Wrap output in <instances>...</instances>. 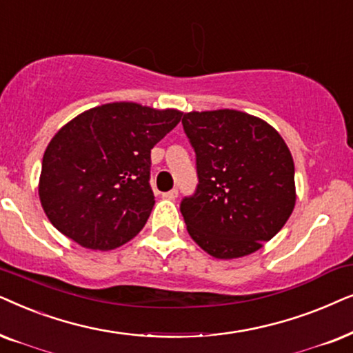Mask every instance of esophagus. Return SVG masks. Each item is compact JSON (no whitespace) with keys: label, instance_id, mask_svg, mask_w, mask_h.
Segmentation results:
<instances>
[{"label":"esophagus","instance_id":"esophagus-1","mask_svg":"<svg viewBox=\"0 0 353 353\" xmlns=\"http://www.w3.org/2000/svg\"><path fill=\"white\" fill-rule=\"evenodd\" d=\"M177 195H179V192H177V189H172V190L164 192V194H163V196H164V199H166V200H176Z\"/></svg>","mask_w":353,"mask_h":353}]
</instances>
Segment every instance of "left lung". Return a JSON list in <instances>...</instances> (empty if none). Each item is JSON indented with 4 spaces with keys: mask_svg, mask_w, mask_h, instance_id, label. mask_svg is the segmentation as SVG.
<instances>
[{
    "mask_svg": "<svg viewBox=\"0 0 353 353\" xmlns=\"http://www.w3.org/2000/svg\"><path fill=\"white\" fill-rule=\"evenodd\" d=\"M182 125L199 176L181 201L190 237L221 260L260 250L295 206L288 145L268 122L236 110L185 112Z\"/></svg>",
    "mask_w": 353,
    "mask_h": 353,
    "instance_id": "obj_1",
    "label": "left lung"
}]
</instances>
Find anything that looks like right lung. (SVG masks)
<instances>
[{
  "mask_svg": "<svg viewBox=\"0 0 353 353\" xmlns=\"http://www.w3.org/2000/svg\"><path fill=\"white\" fill-rule=\"evenodd\" d=\"M177 110L108 103L68 122L43 154L39 195L51 224L79 245L112 250L142 231L154 205L152 148Z\"/></svg>",
  "mask_w": 353,
  "mask_h": 353,
  "instance_id": "right-lung-1",
  "label": "right lung"
}]
</instances>
